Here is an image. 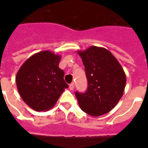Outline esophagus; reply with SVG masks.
Wrapping results in <instances>:
<instances>
[{"label": "esophagus", "instance_id": "esophagus-1", "mask_svg": "<svg viewBox=\"0 0 148 148\" xmlns=\"http://www.w3.org/2000/svg\"><path fill=\"white\" fill-rule=\"evenodd\" d=\"M69 88H70V90H73L74 89V83H71V84L69 85Z\"/></svg>", "mask_w": 148, "mask_h": 148}]
</instances>
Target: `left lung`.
Wrapping results in <instances>:
<instances>
[{"label": "left lung", "mask_w": 148, "mask_h": 148, "mask_svg": "<svg viewBox=\"0 0 148 148\" xmlns=\"http://www.w3.org/2000/svg\"><path fill=\"white\" fill-rule=\"evenodd\" d=\"M85 67L88 87L85 93L75 92L80 108L94 117L107 114L121 98L126 75L114 56L103 47L91 46L77 51Z\"/></svg>", "instance_id": "1"}]
</instances>
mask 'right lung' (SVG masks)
Segmentation results:
<instances>
[{"label": "right lung", "instance_id": "1", "mask_svg": "<svg viewBox=\"0 0 148 148\" xmlns=\"http://www.w3.org/2000/svg\"><path fill=\"white\" fill-rule=\"evenodd\" d=\"M60 56L49 51L34 53L22 64L16 84L23 101L36 111L48 110L55 105L68 85L58 65Z\"/></svg>", "mask_w": 148, "mask_h": 148}]
</instances>
